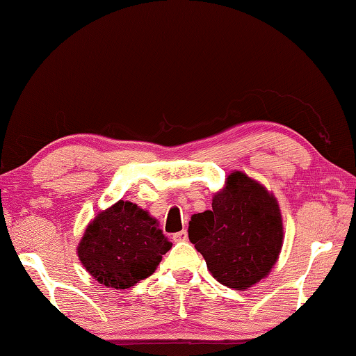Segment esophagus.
Returning <instances> with one entry per match:
<instances>
[{
    "label": "esophagus",
    "instance_id": "1",
    "mask_svg": "<svg viewBox=\"0 0 356 356\" xmlns=\"http://www.w3.org/2000/svg\"><path fill=\"white\" fill-rule=\"evenodd\" d=\"M172 240H174V242H186V240H188V232H186V231L176 232L172 236Z\"/></svg>",
    "mask_w": 356,
    "mask_h": 356
}]
</instances>
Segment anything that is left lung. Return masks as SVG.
Wrapping results in <instances>:
<instances>
[{"mask_svg":"<svg viewBox=\"0 0 356 356\" xmlns=\"http://www.w3.org/2000/svg\"><path fill=\"white\" fill-rule=\"evenodd\" d=\"M188 237L216 281L246 291L272 272L280 257V204L257 180L232 171L213 195L212 210L191 216Z\"/></svg>","mask_w":356,"mask_h":356,"instance_id":"left-lung-1","label":"left lung"}]
</instances>
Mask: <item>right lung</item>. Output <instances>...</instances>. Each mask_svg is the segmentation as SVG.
I'll return each mask as SVG.
<instances>
[{"instance_id":"obj_1","label":"right lung","mask_w":356,"mask_h":356,"mask_svg":"<svg viewBox=\"0 0 356 356\" xmlns=\"http://www.w3.org/2000/svg\"><path fill=\"white\" fill-rule=\"evenodd\" d=\"M171 246L147 210L130 201H118L84 229L76 254L100 284L129 289L152 275Z\"/></svg>"}]
</instances>
